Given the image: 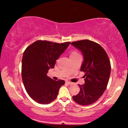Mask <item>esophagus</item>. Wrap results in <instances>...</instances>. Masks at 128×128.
<instances>
[{"label":"esophagus","instance_id":"esophagus-1","mask_svg":"<svg viewBox=\"0 0 128 128\" xmlns=\"http://www.w3.org/2000/svg\"><path fill=\"white\" fill-rule=\"evenodd\" d=\"M66 83L69 85H71V84H73V83H72L71 82H69V81H66Z\"/></svg>","mask_w":128,"mask_h":128}]
</instances>
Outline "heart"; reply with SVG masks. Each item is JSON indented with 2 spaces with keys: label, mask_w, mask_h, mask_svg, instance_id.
Segmentation results:
<instances>
[{
  "label": "heart",
  "mask_w": 128,
  "mask_h": 128,
  "mask_svg": "<svg viewBox=\"0 0 128 128\" xmlns=\"http://www.w3.org/2000/svg\"><path fill=\"white\" fill-rule=\"evenodd\" d=\"M79 55V54H78L76 51H73V52H71L70 56V57L71 56H76V55Z\"/></svg>",
  "instance_id": "1"
}]
</instances>
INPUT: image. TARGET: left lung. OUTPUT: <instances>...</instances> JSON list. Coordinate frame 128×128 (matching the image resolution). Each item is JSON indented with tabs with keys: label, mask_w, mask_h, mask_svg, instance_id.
Here are the masks:
<instances>
[{
	"label": "left lung",
	"mask_w": 128,
	"mask_h": 128,
	"mask_svg": "<svg viewBox=\"0 0 128 128\" xmlns=\"http://www.w3.org/2000/svg\"><path fill=\"white\" fill-rule=\"evenodd\" d=\"M71 44L83 54L80 70L85 73L84 84H78L80 92L73 99L78 104L88 106L97 101L106 88L111 73L110 60L106 50L95 42L84 40Z\"/></svg>",
	"instance_id": "left-lung-1"
}]
</instances>
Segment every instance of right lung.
I'll use <instances>...</instances> for the list:
<instances>
[{"label":"right lung","instance_id":"right-lung-1","mask_svg":"<svg viewBox=\"0 0 128 128\" xmlns=\"http://www.w3.org/2000/svg\"><path fill=\"white\" fill-rule=\"evenodd\" d=\"M70 42L62 44L38 40L24 50L22 59V76L26 90L32 100L42 104H50L57 97L64 80H54L47 76L54 68L56 60Z\"/></svg>","mask_w":128,"mask_h":128}]
</instances>
